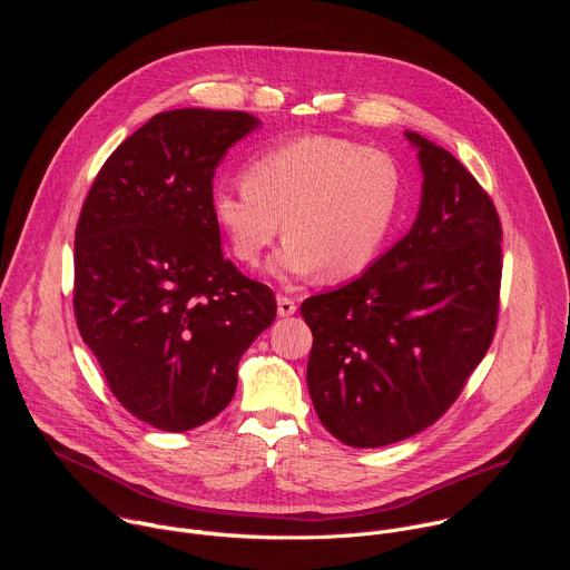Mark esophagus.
Returning a JSON list of instances; mask_svg holds the SVG:
<instances>
[{
    "mask_svg": "<svg viewBox=\"0 0 570 570\" xmlns=\"http://www.w3.org/2000/svg\"><path fill=\"white\" fill-rule=\"evenodd\" d=\"M295 311H297V304H295L293 297H286V295H279V297H277V313H279L282 317H288V315H293Z\"/></svg>",
    "mask_w": 570,
    "mask_h": 570,
    "instance_id": "obj_1",
    "label": "esophagus"
}]
</instances>
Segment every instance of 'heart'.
I'll list each match as a JSON object with an SVG mask.
<instances>
[{
  "instance_id": "obj_1",
  "label": "heart",
  "mask_w": 570,
  "mask_h": 570,
  "mask_svg": "<svg viewBox=\"0 0 570 570\" xmlns=\"http://www.w3.org/2000/svg\"><path fill=\"white\" fill-rule=\"evenodd\" d=\"M246 183H220L212 216L246 266L279 236L271 273L284 282L322 271L341 282L361 275L379 255L394 223L401 174L394 159L338 137H302L257 155Z\"/></svg>"
}]
</instances>
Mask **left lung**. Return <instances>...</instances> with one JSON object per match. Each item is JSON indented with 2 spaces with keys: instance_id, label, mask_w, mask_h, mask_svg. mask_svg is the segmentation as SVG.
I'll use <instances>...</instances> for the list:
<instances>
[{
  "instance_id": "8db88e82",
  "label": "left lung",
  "mask_w": 570,
  "mask_h": 570,
  "mask_svg": "<svg viewBox=\"0 0 570 570\" xmlns=\"http://www.w3.org/2000/svg\"><path fill=\"white\" fill-rule=\"evenodd\" d=\"M424 174L417 218L354 282L302 302L313 409L347 446L376 449L435 424L492 345L501 218L460 161L405 130Z\"/></svg>"
}]
</instances>
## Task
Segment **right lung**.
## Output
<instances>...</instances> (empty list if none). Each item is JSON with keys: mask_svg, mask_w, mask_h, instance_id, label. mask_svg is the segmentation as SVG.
<instances>
[{"mask_svg": "<svg viewBox=\"0 0 570 570\" xmlns=\"http://www.w3.org/2000/svg\"><path fill=\"white\" fill-rule=\"evenodd\" d=\"M259 126L236 110L159 112L106 159L73 240V313L112 394L169 433L214 420L238 361L268 330V286L220 253L212 180Z\"/></svg>", "mask_w": 570, "mask_h": 570, "instance_id": "add662e5", "label": "right lung"}]
</instances>
